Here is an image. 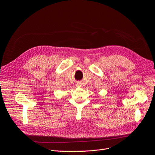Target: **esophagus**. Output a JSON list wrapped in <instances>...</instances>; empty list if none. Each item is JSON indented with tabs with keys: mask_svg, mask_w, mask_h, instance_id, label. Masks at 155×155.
<instances>
[{
	"mask_svg": "<svg viewBox=\"0 0 155 155\" xmlns=\"http://www.w3.org/2000/svg\"><path fill=\"white\" fill-rule=\"evenodd\" d=\"M78 86H80H80H81V85H78Z\"/></svg>",
	"mask_w": 155,
	"mask_h": 155,
	"instance_id": "34e87169",
	"label": "esophagus"
}]
</instances>
